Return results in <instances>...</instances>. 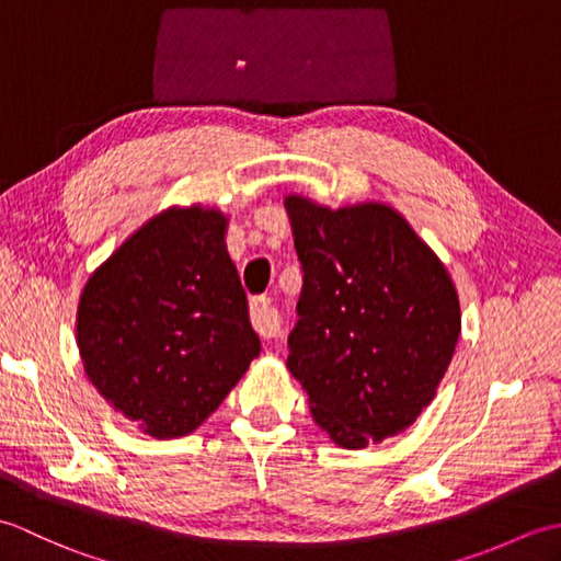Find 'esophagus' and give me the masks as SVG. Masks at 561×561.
<instances>
[{
    "label": "esophagus",
    "instance_id": "34e87169",
    "mask_svg": "<svg viewBox=\"0 0 561 561\" xmlns=\"http://www.w3.org/2000/svg\"><path fill=\"white\" fill-rule=\"evenodd\" d=\"M250 320H253V328L257 330V335L262 337H274L279 335V328H282V316L277 311V306H274L270 299H253L250 304Z\"/></svg>",
    "mask_w": 561,
    "mask_h": 561
}]
</instances>
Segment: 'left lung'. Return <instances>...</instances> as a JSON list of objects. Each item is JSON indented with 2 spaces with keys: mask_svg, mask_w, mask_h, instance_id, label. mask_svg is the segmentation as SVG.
I'll return each mask as SVG.
<instances>
[{
  "mask_svg": "<svg viewBox=\"0 0 561 561\" xmlns=\"http://www.w3.org/2000/svg\"><path fill=\"white\" fill-rule=\"evenodd\" d=\"M304 267L291 376L342 448L380 444L434 400L460 337L456 284L410 221L383 202L330 209L284 197Z\"/></svg>",
  "mask_w": 561,
  "mask_h": 561,
  "instance_id": "1",
  "label": "left lung"
}]
</instances>
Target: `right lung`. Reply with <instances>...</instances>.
Returning a JSON list of instances; mask_svg holds the SVG:
<instances>
[{
    "label": "right lung",
    "mask_w": 561,
    "mask_h": 561,
    "mask_svg": "<svg viewBox=\"0 0 561 561\" xmlns=\"http://www.w3.org/2000/svg\"><path fill=\"white\" fill-rule=\"evenodd\" d=\"M226 229L217 207H169L83 284V371L151 438L193 434L260 354Z\"/></svg>",
    "instance_id": "obj_1"
}]
</instances>
